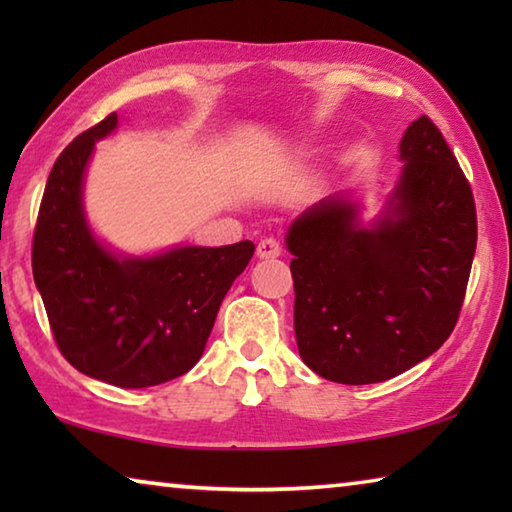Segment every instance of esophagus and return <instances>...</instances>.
Returning <instances> with one entry per match:
<instances>
[{
    "instance_id": "34e87169",
    "label": "esophagus",
    "mask_w": 512,
    "mask_h": 512,
    "mask_svg": "<svg viewBox=\"0 0 512 512\" xmlns=\"http://www.w3.org/2000/svg\"><path fill=\"white\" fill-rule=\"evenodd\" d=\"M257 257L259 259H275V257H280V244H277V241L271 239V237L262 239L257 244Z\"/></svg>"
}]
</instances>
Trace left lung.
I'll use <instances>...</instances> for the list:
<instances>
[{
  "instance_id": "8db88e82",
  "label": "left lung",
  "mask_w": 512,
  "mask_h": 512,
  "mask_svg": "<svg viewBox=\"0 0 512 512\" xmlns=\"http://www.w3.org/2000/svg\"><path fill=\"white\" fill-rule=\"evenodd\" d=\"M400 176L370 221L361 192L289 225L302 361L336 384H377L431 357L456 325L476 250L472 189L429 117L400 142Z\"/></svg>"
}]
</instances>
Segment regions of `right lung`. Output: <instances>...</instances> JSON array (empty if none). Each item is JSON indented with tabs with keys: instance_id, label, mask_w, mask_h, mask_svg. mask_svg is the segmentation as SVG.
Instances as JSON below:
<instances>
[{
	"instance_id": "obj_1",
	"label": "right lung",
	"mask_w": 512,
	"mask_h": 512,
	"mask_svg": "<svg viewBox=\"0 0 512 512\" xmlns=\"http://www.w3.org/2000/svg\"><path fill=\"white\" fill-rule=\"evenodd\" d=\"M117 126L112 112L58 155L33 235V280L76 370L119 388H149L196 366L255 246L178 244L151 255L110 248L92 230L83 187L94 146Z\"/></svg>"
}]
</instances>
